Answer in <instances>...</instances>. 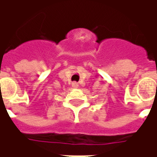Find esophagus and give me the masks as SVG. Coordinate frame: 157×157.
<instances>
[{"instance_id":"34e87169","label":"esophagus","mask_w":157,"mask_h":157,"mask_svg":"<svg viewBox=\"0 0 157 157\" xmlns=\"http://www.w3.org/2000/svg\"><path fill=\"white\" fill-rule=\"evenodd\" d=\"M78 86V83H76V82H73V83H72V87H73V88H77Z\"/></svg>"}]
</instances>
